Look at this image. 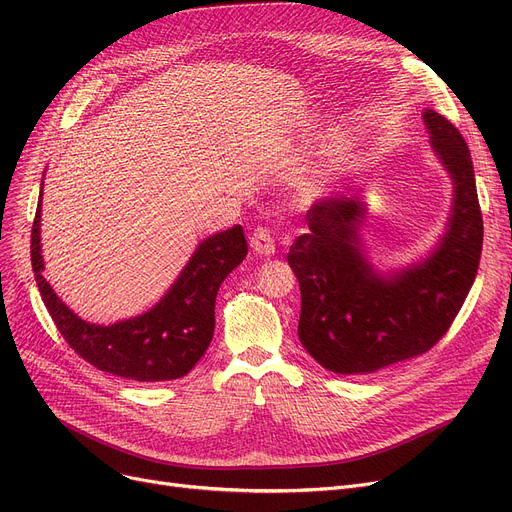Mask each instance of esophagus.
Segmentation results:
<instances>
[{
	"label": "esophagus",
	"mask_w": 512,
	"mask_h": 512,
	"mask_svg": "<svg viewBox=\"0 0 512 512\" xmlns=\"http://www.w3.org/2000/svg\"><path fill=\"white\" fill-rule=\"evenodd\" d=\"M251 249L257 253V255H265L270 257L276 253V242H274V236L270 234V230L267 228H257L253 230L251 234V240H249Z\"/></svg>",
	"instance_id": "1"
}]
</instances>
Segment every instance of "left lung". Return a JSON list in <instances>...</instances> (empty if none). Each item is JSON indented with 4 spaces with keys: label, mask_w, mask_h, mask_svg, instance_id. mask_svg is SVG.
<instances>
[{
    "label": "left lung",
    "mask_w": 512,
    "mask_h": 512,
    "mask_svg": "<svg viewBox=\"0 0 512 512\" xmlns=\"http://www.w3.org/2000/svg\"><path fill=\"white\" fill-rule=\"evenodd\" d=\"M429 145L452 180V207L436 247L419 261L380 272L369 261L361 195L326 197L307 211L309 232L288 253L301 286L299 338L328 371L375 373L429 351L473 286L483 242L475 172L461 132L423 112Z\"/></svg>",
    "instance_id": "left-lung-1"
}]
</instances>
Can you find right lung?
<instances>
[{
  "label": "right lung",
  "instance_id": "obj_1",
  "mask_svg": "<svg viewBox=\"0 0 512 512\" xmlns=\"http://www.w3.org/2000/svg\"><path fill=\"white\" fill-rule=\"evenodd\" d=\"M41 197L31 234L33 272L53 324L72 351L105 373L137 382L178 380L191 371L213 338L218 290L247 257L242 228L236 224L199 242L176 282L149 311L99 326L80 319L43 276Z\"/></svg>",
  "mask_w": 512,
  "mask_h": 512
}]
</instances>
